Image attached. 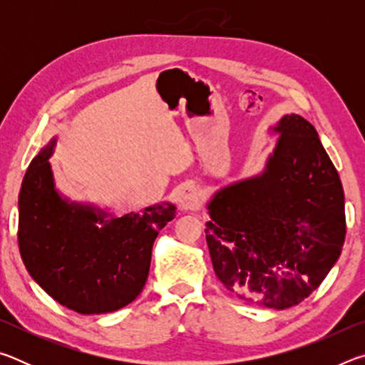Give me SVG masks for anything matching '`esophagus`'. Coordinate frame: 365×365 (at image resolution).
Returning a JSON list of instances; mask_svg holds the SVG:
<instances>
[{
    "mask_svg": "<svg viewBox=\"0 0 365 365\" xmlns=\"http://www.w3.org/2000/svg\"><path fill=\"white\" fill-rule=\"evenodd\" d=\"M178 206L183 211H196L201 206V193L195 187H187L178 196Z\"/></svg>",
    "mask_w": 365,
    "mask_h": 365,
    "instance_id": "obj_1",
    "label": "esophagus"
}]
</instances>
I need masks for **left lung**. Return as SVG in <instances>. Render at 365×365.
Listing matches in <instances>:
<instances>
[{
  "mask_svg": "<svg viewBox=\"0 0 365 365\" xmlns=\"http://www.w3.org/2000/svg\"><path fill=\"white\" fill-rule=\"evenodd\" d=\"M261 175L220 190L207 205L212 267L240 299L272 309L299 304L341 255V180L314 125L285 115Z\"/></svg>",
  "mask_w": 365,
  "mask_h": 365,
  "instance_id": "8db88e82",
  "label": "left lung"
}]
</instances>
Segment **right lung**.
<instances>
[{
	"label": "right lung",
	"mask_w": 365,
	"mask_h": 365,
	"mask_svg": "<svg viewBox=\"0 0 365 365\" xmlns=\"http://www.w3.org/2000/svg\"><path fill=\"white\" fill-rule=\"evenodd\" d=\"M54 140L30 163L19 195V251L32 279L59 304L78 314H106L143 289L159 230L175 217L163 202L109 217L67 202L54 190Z\"/></svg>",
	"instance_id": "right-lung-1"
}]
</instances>
